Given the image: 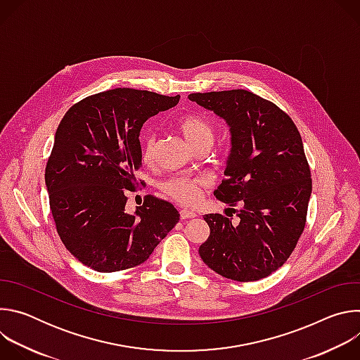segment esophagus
<instances>
[{
    "instance_id": "34e87169",
    "label": "esophagus",
    "mask_w": 360,
    "mask_h": 360,
    "mask_svg": "<svg viewBox=\"0 0 360 360\" xmlns=\"http://www.w3.org/2000/svg\"><path fill=\"white\" fill-rule=\"evenodd\" d=\"M179 217L181 219H189V218H195L196 214L193 211H188V210H181L179 211Z\"/></svg>"
}]
</instances>
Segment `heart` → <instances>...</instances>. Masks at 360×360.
Listing matches in <instances>:
<instances>
[{"label":"heart","instance_id":"b5f03b06","mask_svg":"<svg viewBox=\"0 0 360 360\" xmlns=\"http://www.w3.org/2000/svg\"><path fill=\"white\" fill-rule=\"evenodd\" d=\"M181 134L184 138L188 141V143L192 148H196L202 143H212L214 139V127L205 120L200 115L196 114H188L182 115L178 122H176ZM155 142H157V135L153 132L146 134L142 138L141 143V153H142V160L145 162L152 160L153 155V149H155ZM208 182L203 178H191V176H172L167 179L165 182L161 184L162 192L175 200L176 203L186 205V207H191V205L196 203L203 191L207 189Z\"/></svg>","mask_w":360,"mask_h":360}]
</instances>
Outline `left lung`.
<instances>
[{
    "label": "left lung",
    "mask_w": 360,
    "mask_h": 360,
    "mask_svg": "<svg viewBox=\"0 0 360 360\" xmlns=\"http://www.w3.org/2000/svg\"><path fill=\"white\" fill-rule=\"evenodd\" d=\"M188 98L231 127L226 178L215 195L239 218L203 215L211 232L200 259L232 281L266 278L288 261L306 225L312 178L300 134L274 102L245 89Z\"/></svg>",
    "instance_id": "1"
}]
</instances>
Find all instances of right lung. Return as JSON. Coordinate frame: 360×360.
<instances>
[{"mask_svg":"<svg viewBox=\"0 0 360 360\" xmlns=\"http://www.w3.org/2000/svg\"><path fill=\"white\" fill-rule=\"evenodd\" d=\"M179 98L115 88L81 99L61 120L45 185L57 232L85 266L104 274L138 266L179 221L174 205L153 195L125 212L142 167L139 131Z\"/></svg>","mask_w":360,"mask_h":360,"instance_id":"add662e5","label":"right lung"}]
</instances>
